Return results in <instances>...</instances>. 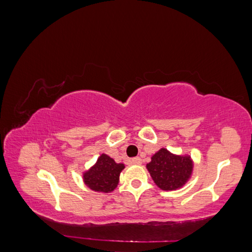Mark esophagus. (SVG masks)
Returning <instances> with one entry per match:
<instances>
[{
  "label": "esophagus",
  "instance_id": "esophagus-1",
  "mask_svg": "<svg viewBox=\"0 0 252 252\" xmlns=\"http://www.w3.org/2000/svg\"><path fill=\"white\" fill-rule=\"evenodd\" d=\"M132 162L134 165H141L142 164V159L140 157H134V158H132Z\"/></svg>",
  "mask_w": 252,
  "mask_h": 252
}]
</instances>
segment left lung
<instances>
[{
	"label": "left lung",
	"mask_w": 252,
	"mask_h": 252,
	"mask_svg": "<svg viewBox=\"0 0 252 252\" xmlns=\"http://www.w3.org/2000/svg\"><path fill=\"white\" fill-rule=\"evenodd\" d=\"M146 168L157 187L168 191L186 185L193 170V162L190 156L175 155L166 149H160L152 156Z\"/></svg>",
	"instance_id": "left-lung-1"
}]
</instances>
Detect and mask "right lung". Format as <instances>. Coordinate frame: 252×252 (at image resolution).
Instances as JSON below:
<instances>
[{"label":"right lung","mask_w":252,"mask_h":252,"mask_svg":"<svg viewBox=\"0 0 252 252\" xmlns=\"http://www.w3.org/2000/svg\"><path fill=\"white\" fill-rule=\"evenodd\" d=\"M125 169V165L117 164L111 157L101 154L96 164L91 169L84 172L83 179L88 188L108 193L117 188L119 184L120 172Z\"/></svg>","instance_id":"1"}]
</instances>
